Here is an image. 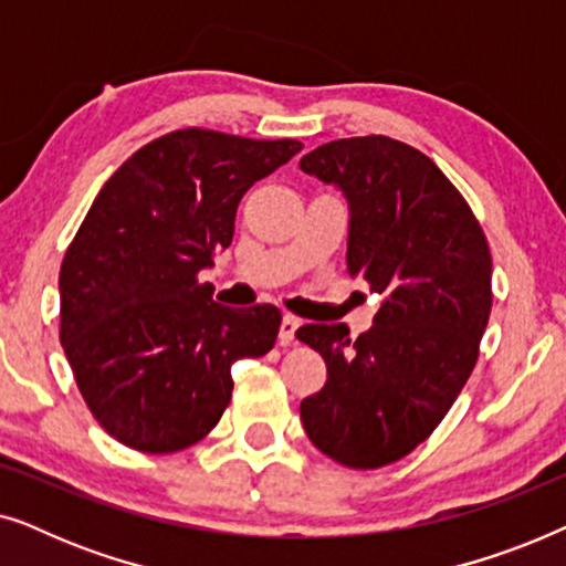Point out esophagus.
Returning a JSON list of instances; mask_svg holds the SVG:
<instances>
[{
    "mask_svg": "<svg viewBox=\"0 0 566 566\" xmlns=\"http://www.w3.org/2000/svg\"><path fill=\"white\" fill-rule=\"evenodd\" d=\"M298 324H301L298 316H293V314H283V319H281V332H277V337H281V343H283V345L293 343V337H296Z\"/></svg>",
    "mask_w": 566,
    "mask_h": 566,
    "instance_id": "34e87169",
    "label": "esophagus"
}]
</instances>
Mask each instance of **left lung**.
Segmentation results:
<instances>
[{
    "instance_id": "obj_1",
    "label": "left lung",
    "mask_w": 566,
    "mask_h": 566,
    "mask_svg": "<svg viewBox=\"0 0 566 566\" xmlns=\"http://www.w3.org/2000/svg\"><path fill=\"white\" fill-rule=\"evenodd\" d=\"M298 167L343 190L347 273L384 296L358 339L345 324L298 327L327 363L301 422L329 459L378 469L438 428L476 366L492 312L490 244L436 161L389 136L329 142Z\"/></svg>"
}]
</instances>
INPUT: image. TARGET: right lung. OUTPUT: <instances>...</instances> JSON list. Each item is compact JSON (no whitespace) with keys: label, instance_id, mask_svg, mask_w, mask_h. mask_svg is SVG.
I'll return each instance as SVG.
<instances>
[{"label":"right lung","instance_id":"obj_1","mask_svg":"<svg viewBox=\"0 0 566 566\" xmlns=\"http://www.w3.org/2000/svg\"><path fill=\"white\" fill-rule=\"evenodd\" d=\"M301 149L182 128L130 154L97 192L61 262V345L118 443H198L229 405L231 366L273 350L281 312L216 304L198 275L231 244L244 192Z\"/></svg>","mask_w":566,"mask_h":566}]
</instances>
